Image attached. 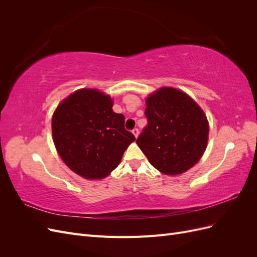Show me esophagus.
Segmentation results:
<instances>
[{
	"mask_svg": "<svg viewBox=\"0 0 257 257\" xmlns=\"http://www.w3.org/2000/svg\"><path fill=\"white\" fill-rule=\"evenodd\" d=\"M132 132H133V134H134V136H135V137H137V136H138V134H139V131H138V128H137V127H134V128H133V131H132Z\"/></svg>",
	"mask_w": 257,
	"mask_h": 257,
	"instance_id": "1",
	"label": "esophagus"
}]
</instances>
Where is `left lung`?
Segmentation results:
<instances>
[{
	"mask_svg": "<svg viewBox=\"0 0 257 257\" xmlns=\"http://www.w3.org/2000/svg\"><path fill=\"white\" fill-rule=\"evenodd\" d=\"M148 120L136 143L161 173L182 174L204 154L209 126L204 111L184 92L162 88L146 100Z\"/></svg>",
	"mask_w": 257,
	"mask_h": 257,
	"instance_id": "1",
	"label": "left lung"
}]
</instances>
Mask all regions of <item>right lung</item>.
<instances>
[{"label": "right lung", "mask_w": 257, "mask_h": 257, "mask_svg": "<svg viewBox=\"0 0 257 257\" xmlns=\"http://www.w3.org/2000/svg\"><path fill=\"white\" fill-rule=\"evenodd\" d=\"M124 115L112 110L110 96L92 89L76 91L52 116L57 150L73 172L100 179L119 165L135 136L124 127Z\"/></svg>", "instance_id": "add662e5"}]
</instances>
